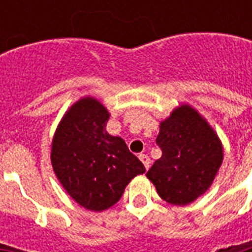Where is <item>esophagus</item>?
<instances>
[{"label": "esophagus", "mask_w": 252, "mask_h": 252, "mask_svg": "<svg viewBox=\"0 0 252 252\" xmlns=\"http://www.w3.org/2000/svg\"><path fill=\"white\" fill-rule=\"evenodd\" d=\"M138 158L141 159V162H142V163H144L145 168H146V170H148V168L150 167V158L148 157L146 154H140V156H138Z\"/></svg>", "instance_id": "34e87169"}]
</instances>
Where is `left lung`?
I'll return each mask as SVG.
<instances>
[{"label":"left lung","instance_id":"8db88e82","mask_svg":"<svg viewBox=\"0 0 252 252\" xmlns=\"http://www.w3.org/2000/svg\"><path fill=\"white\" fill-rule=\"evenodd\" d=\"M157 145L162 157L146 172L158 195L186 205L207 191L222 163V146L208 123L189 106L161 123Z\"/></svg>","mask_w":252,"mask_h":252}]
</instances>
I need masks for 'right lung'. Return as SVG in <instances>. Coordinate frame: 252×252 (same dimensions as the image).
<instances>
[{
  "instance_id": "right-lung-1",
  "label": "right lung",
  "mask_w": 252,
  "mask_h": 252,
  "mask_svg": "<svg viewBox=\"0 0 252 252\" xmlns=\"http://www.w3.org/2000/svg\"><path fill=\"white\" fill-rule=\"evenodd\" d=\"M108 119L98 100L81 99L61 120L52 141L59 180L77 203L95 212L118 203L130 179L145 172L126 141L107 133Z\"/></svg>"
}]
</instances>
